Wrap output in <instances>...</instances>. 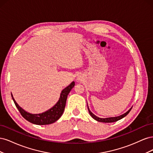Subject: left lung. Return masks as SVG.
Here are the masks:
<instances>
[{"label": "left lung", "mask_w": 153, "mask_h": 153, "mask_svg": "<svg viewBox=\"0 0 153 153\" xmlns=\"http://www.w3.org/2000/svg\"><path fill=\"white\" fill-rule=\"evenodd\" d=\"M87 108H88V110H89V114L91 115V116L94 119L96 120L98 122H101V123H114V122H115V121H119V120L123 119V117H124L125 116H126V115L129 114V112H130V110H131L132 107L129 109L128 112H126V113H124V114L121 115H119V116H117V117H108V118H100L96 116V115L92 114L91 110H89V106H88V105H87Z\"/></svg>", "instance_id": "1"}]
</instances>
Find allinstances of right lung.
<instances>
[{"label":"right lung","instance_id":"1","mask_svg":"<svg viewBox=\"0 0 153 153\" xmlns=\"http://www.w3.org/2000/svg\"><path fill=\"white\" fill-rule=\"evenodd\" d=\"M74 86H75V82H72L68 87L62 91L59 101L52 108H51L45 112L38 114H32L26 112L25 110L18 105L15 99H14L12 94L11 96L16 108L19 110L23 117H24L27 121L37 125L50 124L57 121L61 117L64 112V108H65L68 95Z\"/></svg>","mask_w":153,"mask_h":153}]
</instances>
